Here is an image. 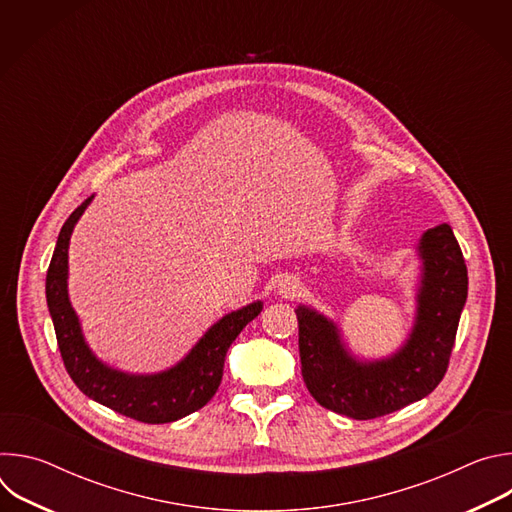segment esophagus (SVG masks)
<instances>
[{
	"label": "esophagus",
	"instance_id": "34e87169",
	"mask_svg": "<svg viewBox=\"0 0 512 512\" xmlns=\"http://www.w3.org/2000/svg\"><path fill=\"white\" fill-rule=\"evenodd\" d=\"M277 289H279V294H281V296H285V298H294V296L298 294V289H300V281H298V279H294V277H283V279H279Z\"/></svg>",
	"mask_w": 512,
	"mask_h": 512
}]
</instances>
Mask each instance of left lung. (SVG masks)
<instances>
[{
	"label": "left lung",
	"mask_w": 512,
	"mask_h": 512,
	"mask_svg": "<svg viewBox=\"0 0 512 512\" xmlns=\"http://www.w3.org/2000/svg\"><path fill=\"white\" fill-rule=\"evenodd\" d=\"M419 255L417 324L407 344L387 360H354L330 320L306 306L296 310L302 377L322 407L352 419H375L423 399L442 383L468 296V269L450 225L429 229Z\"/></svg>",
	"instance_id": "left-lung-1"
}]
</instances>
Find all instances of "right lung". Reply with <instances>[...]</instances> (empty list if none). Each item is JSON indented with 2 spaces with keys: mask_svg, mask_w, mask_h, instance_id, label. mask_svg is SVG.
<instances>
[{
  "mask_svg": "<svg viewBox=\"0 0 512 512\" xmlns=\"http://www.w3.org/2000/svg\"><path fill=\"white\" fill-rule=\"evenodd\" d=\"M93 198V196H91ZM91 198L72 212L60 229L46 273V302L52 316L64 369L93 401L141 423H170L202 409L223 381L225 356L241 330L255 320L263 304L255 302L218 320L174 369L135 377L113 371L93 356L81 334L79 318L68 302V241Z\"/></svg>",
  "mask_w": 512,
  "mask_h": 512,
  "instance_id": "right-lung-1",
  "label": "right lung"
}]
</instances>
